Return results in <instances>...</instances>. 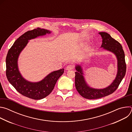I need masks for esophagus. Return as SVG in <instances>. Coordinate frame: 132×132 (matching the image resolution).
<instances>
[{"label": "esophagus", "mask_w": 132, "mask_h": 132, "mask_svg": "<svg viewBox=\"0 0 132 132\" xmlns=\"http://www.w3.org/2000/svg\"><path fill=\"white\" fill-rule=\"evenodd\" d=\"M73 68V66L72 65H69L66 67V70H72Z\"/></svg>", "instance_id": "34e87169"}]
</instances>
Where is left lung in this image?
Wrapping results in <instances>:
<instances>
[{
    "mask_svg": "<svg viewBox=\"0 0 132 132\" xmlns=\"http://www.w3.org/2000/svg\"><path fill=\"white\" fill-rule=\"evenodd\" d=\"M101 36L102 43L101 48L113 53L117 59V73L115 79L108 87L102 89H96L91 87L86 81L84 76L82 64H76L75 69V87L80 95L88 99L101 98L114 92L118 88L126 73V64L125 54L121 44L113 39L106 32H99Z\"/></svg>",
    "mask_w": 132,
    "mask_h": 132,
    "instance_id": "8db88e82",
    "label": "left lung"
}]
</instances>
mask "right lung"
Here are the masks:
<instances>
[{
  "label": "right lung",
  "instance_id": "right-lung-1",
  "mask_svg": "<svg viewBox=\"0 0 132 132\" xmlns=\"http://www.w3.org/2000/svg\"><path fill=\"white\" fill-rule=\"evenodd\" d=\"M51 33L50 30L40 28L24 33L14 42L6 57V76L9 82L18 92L32 99L40 100L49 95L59 78L63 74L64 69L51 72L40 81H29L23 77L19 70V56L29 40Z\"/></svg>",
  "mask_w": 132,
  "mask_h": 132
}]
</instances>
